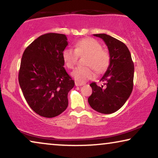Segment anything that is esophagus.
<instances>
[{
	"label": "esophagus",
	"instance_id": "obj_1",
	"mask_svg": "<svg viewBox=\"0 0 158 158\" xmlns=\"http://www.w3.org/2000/svg\"><path fill=\"white\" fill-rule=\"evenodd\" d=\"M84 83H80V82H78V81H76L75 82V85H76L77 86H83L84 85Z\"/></svg>",
	"mask_w": 158,
	"mask_h": 158
}]
</instances>
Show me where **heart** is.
Instances as JSON below:
<instances>
[{
  "instance_id": "obj_1",
  "label": "heart",
  "mask_w": 158,
  "mask_h": 158,
  "mask_svg": "<svg viewBox=\"0 0 158 158\" xmlns=\"http://www.w3.org/2000/svg\"><path fill=\"white\" fill-rule=\"evenodd\" d=\"M75 49L66 48L62 52V58L69 69L76 65L79 56L86 55L84 64L85 67H79L72 72V77L77 81L83 83L95 77L94 69L97 73L106 70L110 62V56L106 50L102 49L99 42L94 38H84L76 42Z\"/></svg>"
}]
</instances>
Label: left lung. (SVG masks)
Returning <instances> with one entry per match:
<instances>
[{
  "mask_svg": "<svg viewBox=\"0 0 158 158\" xmlns=\"http://www.w3.org/2000/svg\"><path fill=\"white\" fill-rule=\"evenodd\" d=\"M106 44L110 56L107 70L100 79L102 86L90 84L92 94L88 98L96 111L110 114L117 111L130 97L133 87L134 64L128 48L123 42L106 34H95Z\"/></svg>",
  "mask_w": 158,
  "mask_h": 158,
  "instance_id": "8db88e82",
  "label": "left lung"
}]
</instances>
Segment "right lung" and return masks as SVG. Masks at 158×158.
<instances>
[{
  "label": "right lung",
  "mask_w": 158,
  "mask_h": 158,
  "mask_svg": "<svg viewBox=\"0 0 158 158\" xmlns=\"http://www.w3.org/2000/svg\"><path fill=\"white\" fill-rule=\"evenodd\" d=\"M67 45L65 35L47 33L23 52L19 84L30 107L42 117L57 116L68 106L67 95L74 81L64 68L62 52Z\"/></svg>",
  "instance_id": "right-lung-1"
}]
</instances>
